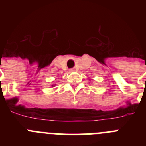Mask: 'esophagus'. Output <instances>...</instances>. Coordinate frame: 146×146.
I'll list each match as a JSON object with an SVG mask.
<instances>
[{
  "instance_id": "1",
  "label": "esophagus",
  "mask_w": 146,
  "mask_h": 146,
  "mask_svg": "<svg viewBox=\"0 0 146 146\" xmlns=\"http://www.w3.org/2000/svg\"><path fill=\"white\" fill-rule=\"evenodd\" d=\"M74 71H75V70H74V69H69V72H74Z\"/></svg>"
}]
</instances>
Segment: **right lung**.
Masks as SVG:
<instances>
[{
  "instance_id": "right-lung-1",
  "label": "right lung",
  "mask_w": 146,
  "mask_h": 146,
  "mask_svg": "<svg viewBox=\"0 0 146 146\" xmlns=\"http://www.w3.org/2000/svg\"><path fill=\"white\" fill-rule=\"evenodd\" d=\"M55 86V84H53V85H52V86H52V87H54V86Z\"/></svg>"
}]
</instances>
